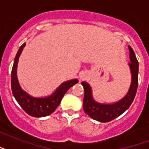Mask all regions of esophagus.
Wrapping results in <instances>:
<instances>
[{
	"label": "esophagus",
	"mask_w": 149,
	"mask_h": 149,
	"mask_svg": "<svg viewBox=\"0 0 149 149\" xmlns=\"http://www.w3.org/2000/svg\"><path fill=\"white\" fill-rule=\"evenodd\" d=\"M81 79H84V76H81Z\"/></svg>",
	"instance_id": "esophagus-1"
}]
</instances>
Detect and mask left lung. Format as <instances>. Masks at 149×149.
Wrapping results in <instances>:
<instances>
[{"label": "left lung", "instance_id": "8db88e82", "mask_svg": "<svg viewBox=\"0 0 149 149\" xmlns=\"http://www.w3.org/2000/svg\"><path fill=\"white\" fill-rule=\"evenodd\" d=\"M128 49L131 60V63H129V66L132 71V84L127 95L120 100V101L112 104H101L97 103L93 99L92 91L90 85L86 82L81 83L84 90L83 104L84 111L91 118L98 120L100 122H109L119 117L120 114H122L131 106V104L134 100V97L136 95L139 84V62L132 48L128 46Z\"/></svg>", "mask_w": 149, "mask_h": 149}]
</instances>
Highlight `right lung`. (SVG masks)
Segmentation results:
<instances>
[{
	"instance_id": "1",
	"label": "right lung",
	"mask_w": 149,
	"mask_h": 149,
	"mask_svg": "<svg viewBox=\"0 0 149 149\" xmlns=\"http://www.w3.org/2000/svg\"><path fill=\"white\" fill-rule=\"evenodd\" d=\"M25 43L21 45L15 58L11 70V91L13 95L22 109L30 116L35 118L45 117L53 113L59 105L61 100L69 89L78 83V79H72L64 82L54 92L53 94L45 98H36L30 97L20 86L17 78V65L19 56L22 53Z\"/></svg>"
}]
</instances>
